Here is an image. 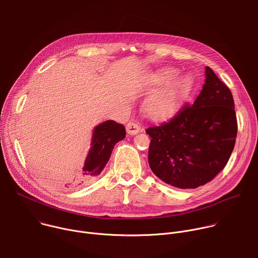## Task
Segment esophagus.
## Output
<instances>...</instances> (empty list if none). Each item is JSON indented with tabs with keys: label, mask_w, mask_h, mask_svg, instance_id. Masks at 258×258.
<instances>
[{
	"label": "esophagus",
	"mask_w": 258,
	"mask_h": 258,
	"mask_svg": "<svg viewBox=\"0 0 258 258\" xmlns=\"http://www.w3.org/2000/svg\"><path fill=\"white\" fill-rule=\"evenodd\" d=\"M142 131H143V127H142V125H141L140 123H138V122H130V123H127V125H126V133H127L128 135L134 136V135L139 134V133L142 132Z\"/></svg>",
	"instance_id": "esophagus-1"
}]
</instances>
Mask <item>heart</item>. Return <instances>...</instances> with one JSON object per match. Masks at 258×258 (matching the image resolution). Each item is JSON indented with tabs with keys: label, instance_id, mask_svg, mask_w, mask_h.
<instances>
[{
	"label": "heart",
	"instance_id": "obj_1",
	"mask_svg": "<svg viewBox=\"0 0 258 258\" xmlns=\"http://www.w3.org/2000/svg\"><path fill=\"white\" fill-rule=\"evenodd\" d=\"M173 77L174 71L167 69L156 74L154 81L157 84H163L170 81ZM187 89V80L180 79L155 92L149 97L146 103L147 113L154 119H165L170 117L177 109Z\"/></svg>",
	"mask_w": 258,
	"mask_h": 258
}]
</instances>
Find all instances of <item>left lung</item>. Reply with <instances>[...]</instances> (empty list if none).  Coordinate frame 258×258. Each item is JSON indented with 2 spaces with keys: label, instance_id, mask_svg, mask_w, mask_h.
<instances>
[{
  "label": "left lung",
  "instance_id": "8db88e82",
  "mask_svg": "<svg viewBox=\"0 0 258 258\" xmlns=\"http://www.w3.org/2000/svg\"><path fill=\"white\" fill-rule=\"evenodd\" d=\"M237 130L232 93L207 67L205 85L194 104H184L169 121L146 130L152 138L151 170L174 187L205 185L228 163Z\"/></svg>",
  "mask_w": 258,
  "mask_h": 258
}]
</instances>
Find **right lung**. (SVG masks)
I'll return each instance as SVG.
<instances>
[{
	"instance_id": "obj_1",
	"label": "right lung",
	"mask_w": 258,
	"mask_h": 258,
	"mask_svg": "<svg viewBox=\"0 0 258 258\" xmlns=\"http://www.w3.org/2000/svg\"><path fill=\"white\" fill-rule=\"evenodd\" d=\"M124 138V126L113 120H106L95 126L91 140V149L85 160L81 173L79 176L66 181L63 185L69 188H76L93 180L104 169L115 144Z\"/></svg>"
}]
</instances>
